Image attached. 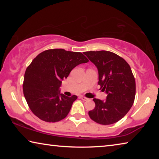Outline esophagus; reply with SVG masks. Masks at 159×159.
I'll use <instances>...</instances> for the list:
<instances>
[{
  "label": "esophagus",
  "instance_id": "esophagus-1",
  "mask_svg": "<svg viewBox=\"0 0 159 159\" xmlns=\"http://www.w3.org/2000/svg\"><path fill=\"white\" fill-rule=\"evenodd\" d=\"M80 98H81V99H83V101H87V100H88V98H86V97H85V96H83V95H81V96H80Z\"/></svg>",
  "mask_w": 159,
  "mask_h": 159
}]
</instances>
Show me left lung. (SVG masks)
<instances>
[{
	"label": "left lung",
	"mask_w": 159,
	"mask_h": 159,
	"mask_svg": "<svg viewBox=\"0 0 159 159\" xmlns=\"http://www.w3.org/2000/svg\"><path fill=\"white\" fill-rule=\"evenodd\" d=\"M85 55L98 69L100 89L107 94V99H93L94 109L90 118L102 125L118 122L129 111L135 98V80L130 66L124 59L109 51H88Z\"/></svg>",
	"instance_id": "8db88e82"
}]
</instances>
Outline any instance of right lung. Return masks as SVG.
Returning a JSON list of instances; mask_svg holds the SVG:
<instances>
[{
  "label": "right lung",
  "mask_w": 159,
  "mask_h": 159,
  "mask_svg": "<svg viewBox=\"0 0 159 159\" xmlns=\"http://www.w3.org/2000/svg\"><path fill=\"white\" fill-rule=\"evenodd\" d=\"M88 61L81 52L64 49L47 50L37 55L26 68L23 83L24 95L34 114L50 123L64 119L77 96L60 94L61 80L74 67Z\"/></svg>",
  "instance_id": "obj_1"
}]
</instances>
